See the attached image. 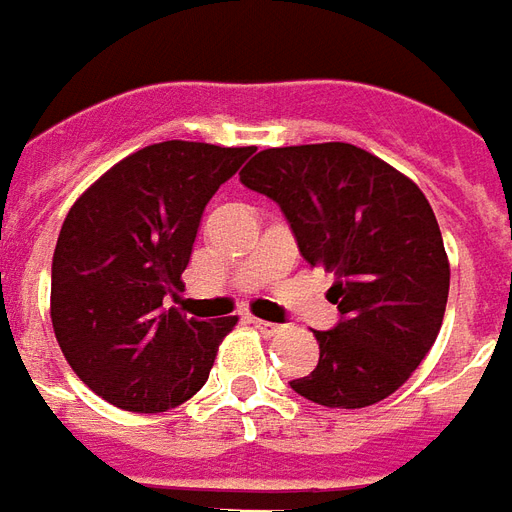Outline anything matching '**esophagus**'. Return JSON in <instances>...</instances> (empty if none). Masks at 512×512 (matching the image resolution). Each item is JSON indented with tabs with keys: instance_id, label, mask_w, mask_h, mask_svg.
<instances>
[{
	"instance_id": "esophagus-1",
	"label": "esophagus",
	"mask_w": 512,
	"mask_h": 512,
	"mask_svg": "<svg viewBox=\"0 0 512 512\" xmlns=\"http://www.w3.org/2000/svg\"><path fill=\"white\" fill-rule=\"evenodd\" d=\"M251 324L259 330L261 335H275V333H281V324H275V322H264V319H256V316H251Z\"/></svg>"
}]
</instances>
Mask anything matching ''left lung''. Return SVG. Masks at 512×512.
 <instances>
[{"instance_id":"obj_1","label":"left lung","mask_w":512,"mask_h":512,"mask_svg":"<svg viewBox=\"0 0 512 512\" xmlns=\"http://www.w3.org/2000/svg\"><path fill=\"white\" fill-rule=\"evenodd\" d=\"M272 199L302 259L335 272L341 322L316 330L319 365L292 390L330 409L384 401L431 352L450 292V261L431 204L368 149L327 141L272 147L240 171Z\"/></svg>"}]
</instances>
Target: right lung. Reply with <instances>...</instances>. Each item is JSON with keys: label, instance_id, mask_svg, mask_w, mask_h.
I'll return each instance as SVG.
<instances>
[{"label": "right lung", "instance_id": "add662e5", "mask_svg": "<svg viewBox=\"0 0 512 512\" xmlns=\"http://www.w3.org/2000/svg\"><path fill=\"white\" fill-rule=\"evenodd\" d=\"M253 147L160 141L114 163L67 212L51 264V324L89 390L125 412L199 393L237 316L199 322L182 289L201 212Z\"/></svg>", "mask_w": 512, "mask_h": 512}]
</instances>
